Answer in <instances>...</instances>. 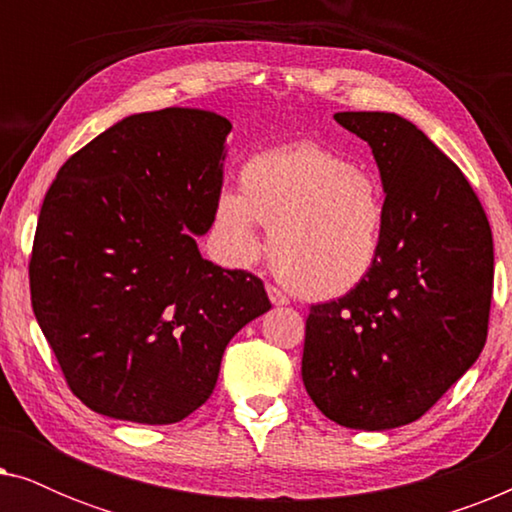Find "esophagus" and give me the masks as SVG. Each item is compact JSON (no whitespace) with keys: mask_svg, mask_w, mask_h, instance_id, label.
Returning <instances> with one entry per match:
<instances>
[{"mask_svg":"<svg viewBox=\"0 0 512 512\" xmlns=\"http://www.w3.org/2000/svg\"><path fill=\"white\" fill-rule=\"evenodd\" d=\"M265 291H268V298H270V303L272 305H289V298H286V293H282L277 289V286H272V284H268L265 286Z\"/></svg>","mask_w":512,"mask_h":512,"instance_id":"esophagus-1","label":"esophagus"}]
</instances>
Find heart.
<instances>
[{"mask_svg":"<svg viewBox=\"0 0 512 512\" xmlns=\"http://www.w3.org/2000/svg\"><path fill=\"white\" fill-rule=\"evenodd\" d=\"M240 193L221 191L212 228L230 263L263 251L270 230L275 275L312 300L340 298L380 263L389 198L380 174L314 142L275 146L240 167Z\"/></svg>","mask_w":512,"mask_h":512,"instance_id":"heart-1","label":"heart"}]
</instances>
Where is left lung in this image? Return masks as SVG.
<instances>
[{
    "label": "left lung",
    "instance_id": "1",
    "mask_svg": "<svg viewBox=\"0 0 512 512\" xmlns=\"http://www.w3.org/2000/svg\"><path fill=\"white\" fill-rule=\"evenodd\" d=\"M335 121L373 149L389 226L366 282L310 307L303 382L335 424L396 429L433 408L485 347L492 228L464 172L417 125L384 111Z\"/></svg>",
    "mask_w": 512,
    "mask_h": 512
}]
</instances>
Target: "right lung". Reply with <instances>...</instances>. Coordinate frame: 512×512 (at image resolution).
Returning <instances> with one entry per match:
<instances>
[{"instance_id": "right-lung-1", "label": "right lung", "mask_w": 512, "mask_h": 512, "mask_svg": "<svg viewBox=\"0 0 512 512\" xmlns=\"http://www.w3.org/2000/svg\"><path fill=\"white\" fill-rule=\"evenodd\" d=\"M233 125L170 107L111 125L48 188L32 310L90 410L174 424L212 396L233 335L270 310L263 282L200 256Z\"/></svg>"}]
</instances>
